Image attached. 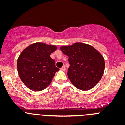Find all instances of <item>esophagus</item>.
Here are the masks:
<instances>
[{"instance_id":"esophagus-1","label":"esophagus","mask_w":125,"mask_h":125,"mask_svg":"<svg viewBox=\"0 0 125 125\" xmlns=\"http://www.w3.org/2000/svg\"><path fill=\"white\" fill-rule=\"evenodd\" d=\"M61 71H66V67H65V66H63V67H62L61 68Z\"/></svg>"}]
</instances>
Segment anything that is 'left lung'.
<instances>
[{"mask_svg": "<svg viewBox=\"0 0 125 125\" xmlns=\"http://www.w3.org/2000/svg\"><path fill=\"white\" fill-rule=\"evenodd\" d=\"M61 50L69 57L67 76L72 83L82 90L95 86L101 79L105 67L102 54L92 46L82 43L62 46Z\"/></svg>", "mask_w": 125, "mask_h": 125, "instance_id": "left-lung-1", "label": "left lung"}]
</instances>
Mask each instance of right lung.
I'll use <instances>...</instances> for the list:
<instances>
[{
    "instance_id": "obj_1",
    "label": "right lung",
    "mask_w": 125,
    "mask_h": 125,
    "mask_svg": "<svg viewBox=\"0 0 125 125\" xmlns=\"http://www.w3.org/2000/svg\"><path fill=\"white\" fill-rule=\"evenodd\" d=\"M57 49L56 46L36 43L25 49L19 56L17 69L20 78L29 89L41 91L49 85L59 71L50 55Z\"/></svg>"
}]
</instances>
